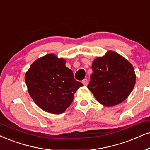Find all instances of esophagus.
<instances>
[{"instance_id": "esophagus-1", "label": "esophagus", "mask_w": 150, "mask_h": 150, "mask_svg": "<svg viewBox=\"0 0 150 150\" xmlns=\"http://www.w3.org/2000/svg\"><path fill=\"white\" fill-rule=\"evenodd\" d=\"M82 83H83V84L84 85V86H87V84H88V79H83Z\"/></svg>"}]
</instances>
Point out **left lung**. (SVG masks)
<instances>
[{"label": "left lung", "mask_w": 150, "mask_h": 150, "mask_svg": "<svg viewBox=\"0 0 150 150\" xmlns=\"http://www.w3.org/2000/svg\"><path fill=\"white\" fill-rule=\"evenodd\" d=\"M88 88L102 105H118L129 96L136 82L134 67L117 53L109 51L92 65Z\"/></svg>", "instance_id": "1"}]
</instances>
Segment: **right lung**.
Listing matches in <instances>:
<instances>
[{
    "label": "right lung",
    "mask_w": 150,
    "mask_h": 150,
    "mask_svg": "<svg viewBox=\"0 0 150 150\" xmlns=\"http://www.w3.org/2000/svg\"><path fill=\"white\" fill-rule=\"evenodd\" d=\"M65 64L64 59L47 54L36 60L25 76L31 98L48 113H64L71 105L74 93L83 86L75 80L73 71Z\"/></svg>",
    "instance_id": "right-lung-1"
}]
</instances>
